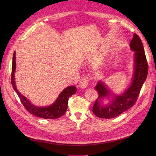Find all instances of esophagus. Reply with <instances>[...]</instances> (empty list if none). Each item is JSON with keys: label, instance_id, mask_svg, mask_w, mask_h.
Wrapping results in <instances>:
<instances>
[{"label": "esophagus", "instance_id": "esophagus-1", "mask_svg": "<svg viewBox=\"0 0 156 156\" xmlns=\"http://www.w3.org/2000/svg\"><path fill=\"white\" fill-rule=\"evenodd\" d=\"M89 83V79L87 77H83L79 81V86L82 88H84L88 87Z\"/></svg>", "mask_w": 156, "mask_h": 156}]
</instances>
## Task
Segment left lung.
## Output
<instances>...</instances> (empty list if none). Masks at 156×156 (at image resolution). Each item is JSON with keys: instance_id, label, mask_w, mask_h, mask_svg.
Segmentation results:
<instances>
[{"instance_id": "left-lung-1", "label": "left lung", "mask_w": 156, "mask_h": 156, "mask_svg": "<svg viewBox=\"0 0 156 156\" xmlns=\"http://www.w3.org/2000/svg\"><path fill=\"white\" fill-rule=\"evenodd\" d=\"M130 48L135 51V73L133 82L124 93L121 96H115L114 100L107 105L102 106L100 101L96 100L92 107V111L99 118L109 119L119 116L133 107L137 100L140 90L147 77L148 66L142 41L137 34H133L130 43ZM95 88L100 95V100L101 98L107 96L109 93L108 88L101 82H98Z\"/></svg>"}]
</instances>
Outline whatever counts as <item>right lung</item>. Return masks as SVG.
Listing matches in <instances>:
<instances>
[{"instance_id": "obj_1", "label": "right lung", "mask_w": 156, "mask_h": 156, "mask_svg": "<svg viewBox=\"0 0 156 156\" xmlns=\"http://www.w3.org/2000/svg\"><path fill=\"white\" fill-rule=\"evenodd\" d=\"M14 52L13 55L12 60V74H11V83L12 87L16 91L22 104L25 108V109L30 114L34 115L37 117L42 118L44 119H58L65 114L68 108V100L70 96L76 92L77 88L75 87H68L65 88L64 90L60 93L56 101L53 105L45 107H36V106L31 104L30 102L25 97L22 96L17 90L15 81H14V72L16 69V55Z\"/></svg>"}]
</instances>
